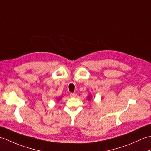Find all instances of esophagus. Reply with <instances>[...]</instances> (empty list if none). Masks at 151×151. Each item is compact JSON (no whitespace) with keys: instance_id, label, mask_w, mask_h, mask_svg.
<instances>
[{"instance_id":"esophagus-1","label":"esophagus","mask_w":151,"mask_h":151,"mask_svg":"<svg viewBox=\"0 0 151 151\" xmlns=\"http://www.w3.org/2000/svg\"><path fill=\"white\" fill-rule=\"evenodd\" d=\"M76 93H70V97H76Z\"/></svg>"}]
</instances>
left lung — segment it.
<instances>
[{
	"label": "left lung",
	"instance_id": "8db88e82",
	"mask_svg": "<svg viewBox=\"0 0 151 151\" xmlns=\"http://www.w3.org/2000/svg\"><path fill=\"white\" fill-rule=\"evenodd\" d=\"M88 99H90V97H88Z\"/></svg>",
	"mask_w": 151,
	"mask_h": 151
}]
</instances>
